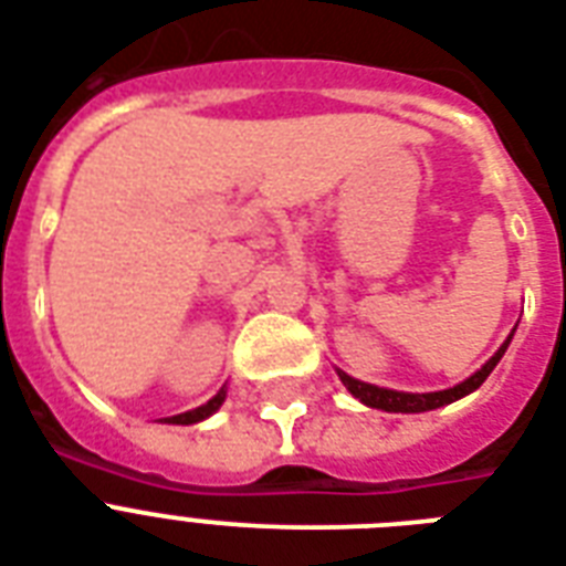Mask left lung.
<instances>
[{"label": "left lung", "mask_w": 566, "mask_h": 566, "mask_svg": "<svg viewBox=\"0 0 566 566\" xmlns=\"http://www.w3.org/2000/svg\"><path fill=\"white\" fill-rule=\"evenodd\" d=\"M511 344L509 340L496 349L491 361L484 364L482 370H475L473 376L464 378L461 385L449 387V390H434V394H405V390H387V387H376L367 385V381H358V378L346 376L344 370H337L340 381L346 385V390L355 396V399H361L364 405H370V408H378V411H390V413H422V411H434V408H443V405L455 402L461 396L473 394L475 387H482V381L493 373V367L500 364V358L505 355Z\"/></svg>", "instance_id": "left-lung-1"}]
</instances>
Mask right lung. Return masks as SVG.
Here are the masks:
<instances>
[{"label":"right lung","instance_id":"add662e5","mask_svg":"<svg viewBox=\"0 0 566 566\" xmlns=\"http://www.w3.org/2000/svg\"><path fill=\"white\" fill-rule=\"evenodd\" d=\"M222 402H226V387H220V394L213 396V399H208L205 405H199V408H193V411L176 413V417H164V422H172V426H190V422H199L205 420V417H211Z\"/></svg>","mask_w":566,"mask_h":566}]
</instances>
